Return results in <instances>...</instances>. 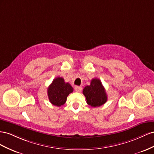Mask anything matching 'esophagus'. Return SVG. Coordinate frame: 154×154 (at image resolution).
Listing matches in <instances>:
<instances>
[{
  "instance_id": "34e87169",
  "label": "esophagus",
  "mask_w": 154,
  "mask_h": 154,
  "mask_svg": "<svg viewBox=\"0 0 154 154\" xmlns=\"http://www.w3.org/2000/svg\"><path fill=\"white\" fill-rule=\"evenodd\" d=\"M75 90L77 92H81L82 90V88L81 86H76L75 88Z\"/></svg>"
}]
</instances>
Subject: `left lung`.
<instances>
[{"label":"left lung","instance_id":"left-lung-1","mask_svg":"<svg viewBox=\"0 0 154 154\" xmlns=\"http://www.w3.org/2000/svg\"><path fill=\"white\" fill-rule=\"evenodd\" d=\"M82 93L86 99L87 104L91 107H99L107 101L106 91L99 79H93L90 85L85 87Z\"/></svg>","mask_w":154,"mask_h":154}]
</instances>
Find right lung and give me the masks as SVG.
Segmentation results:
<instances>
[{"label":"right lung","instance_id":"add662e5","mask_svg":"<svg viewBox=\"0 0 154 154\" xmlns=\"http://www.w3.org/2000/svg\"><path fill=\"white\" fill-rule=\"evenodd\" d=\"M73 90L72 86L65 82L63 77H56L48 88V98L53 105L59 107L66 103L67 97Z\"/></svg>","mask_w":154,"mask_h":154}]
</instances>
